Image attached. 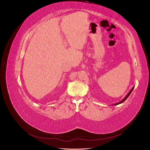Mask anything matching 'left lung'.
<instances>
[{"mask_svg":"<svg viewBox=\"0 0 150 150\" xmlns=\"http://www.w3.org/2000/svg\"><path fill=\"white\" fill-rule=\"evenodd\" d=\"M133 89H134V87H133V88H132V89H131L130 90V91L129 92V93H128V94H127V95H126V96H125V98H124L123 99H122V100H121V101H120V103H115V104H114V105H117V104H121V103H123V102H124V101H125L126 100V99L127 98H128V96H129V95H130L131 93V92H132V91L133 90Z\"/></svg>","mask_w":150,"mask_h":150,"instance_id":"1","label":"left lung"}]
</instances>
